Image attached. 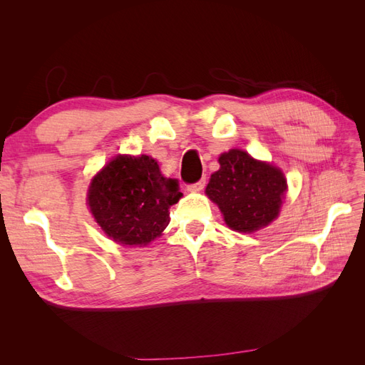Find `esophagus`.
Wrapping results in <instances>:
<instances>
[{
	"label": "esophagus",
	"mask_w": 365,
	"mask_h": 365,
	"mask_svg": "<svg viewBox=\"0 0 365 365\" xmlns=\"http://www.w3.org/2000/svg\"><path fill=\"white\" fill-rule=\"evenodd\" d=\"M204 187H205V178H201L197 182L187 185V190H189V192H201Z\"/></svg>",
	"instance_id": "1"
}]
</instances>
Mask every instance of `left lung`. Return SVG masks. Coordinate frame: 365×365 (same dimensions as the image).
<instances>
[{
	"instance_id": "1",
	"label": "left lung",
	"mask_w": 365,
	"mask_h": 365,
	"mask_svg": "<svg viewBox=\"0 0 365 365\" xmlns=\"http://www.w3.org/2000/svg\"><path fill=\"white\" fill-rule=\"evenodd\" d=\"M219 164L205 193L219 205L225 224L240 233H252L272 222L286 192L282 170L240 149L222 153Z\"/></svg>"
}]
</instances>
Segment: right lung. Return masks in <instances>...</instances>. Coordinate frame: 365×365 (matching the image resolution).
I'll return each mask as SVG.
<instances>
[{
	"label": "right lung",
	"mask_w": 365,
	"mask_h": 365,
	"mask_svg": "<svg viewBox=\"0 0 365 365\" xmlns=\"http://www.w3.org/2000/svg\"><path fill=\"white\" fill-rule=\"evenodd\" d=\"M180 197L178 180L163 176L155 160L118 155L94 176L88 205L118 244L146 245L169 225V208Z\"/></svg>",
	"instance_id": "obj_1"
}]
</instances>
